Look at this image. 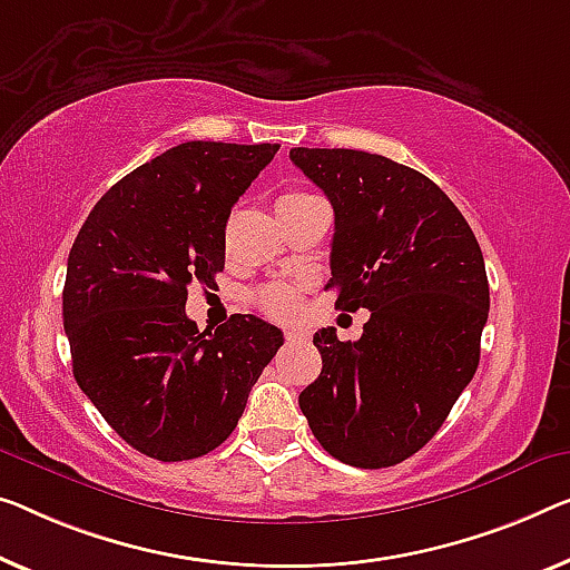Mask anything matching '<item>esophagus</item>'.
<instances>
[{
	"label": "esophagus",
	"instance_id": "34e87169",
	"mask_svg": "<svg viewBox=\"0 0 570 570\" xmlns=\"http://www.w3.org/2000/svg\"><path fill=\"white\" fill-rule=\"evenodd\" d=\"M284 335H286L288 343H296V340H304V337H307V333H304V330H299V327H288Z\"/></svg>",
	"mask_w": 570,
	"mask_h": 570
}]
</instances>
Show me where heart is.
<instances>
[{
  "mask_svg": "<svg viewBox=\"0 0 570 570\" xmlns=\"http://www.w3.org/2000/svg\"><path fill=\"white\" fill-rule=\"evenodd\" d=\"M302 197H307V194H304V191H286V194H282L278 204L292 202V199H302ZM253 302H256V307L263 314H268V317L288 320V317H294L296 309H299V292H296L294 286H286V284H271L266 288H261Z\"/></svg>",
  "mask_w": 570,
  "mask_h": 570,
  "instance_id": "1",
  "label": "heart"
}]
</instances>
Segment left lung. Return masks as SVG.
<instances>
[{"instance_id":"8db88e82","label":"left lung","mask_w":570,"mask_h":570,"mask_svg":"<svg viewBox=\"0 0 570 570\" xmlns=\"http://www.w3.org/2000/svg\"><path fill=\"white\" fill-rule=\"evenodd\" d=\"M288 158L335 212L337 307L368 309L355 343L314 333L322 373L299 394L312 435L355 469L406 461L471 384L489 317L487 266L465 217L428 176L347 148Z\"/></svg>"}]
</instances>
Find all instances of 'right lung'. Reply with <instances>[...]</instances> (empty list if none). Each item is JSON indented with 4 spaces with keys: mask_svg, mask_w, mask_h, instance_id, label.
I'll use <instances>...</instances> for the list:
<instances>
[{
    "mask_svg": "<svg viewBox=\"0 0 570 570\" xmlns=\"http://www.w3.org/2000/svg\"><path fill=\"white\" fill-rule=\"evenodd\" d=\"M276 142L189 140L117 181L76 235L63 286L73 379L127 445L189 461L223 445L282 330L233 314L215 333L186 317L191 284L225 268L235 202Z\"/></svg>",
    "mask_w": 570,
    "mask_h": 570,
    "instance_id": "obj_1",
    "label": "right lung"
}]
</instances>
